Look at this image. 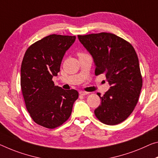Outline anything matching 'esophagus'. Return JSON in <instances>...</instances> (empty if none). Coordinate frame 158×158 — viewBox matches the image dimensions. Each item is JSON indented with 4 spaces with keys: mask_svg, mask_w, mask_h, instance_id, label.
Returning <instances> with one entry per match:
<instances>
[{
    "mask_svg": "<svg viewBox=\"0 0 158 158\" xmlns=\"http://www.w3.org/2000/svg\"><path fill=\"white\" fill-rule=\"evenodd\" d=\"M89 92H86V91H79V94L81 95V96H85V95H87L89 94Z\"/></svg>",
    "mask_w": 158,
    "mask_h": 158,
    "instance_id": "obj_1",
    "label": "esophagus"
}]
</instances>
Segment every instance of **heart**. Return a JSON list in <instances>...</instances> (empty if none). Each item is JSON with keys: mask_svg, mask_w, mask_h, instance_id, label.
<instances>
[{"mask_svg": "<svg viewBox=\"0 0 158 158\" xmlns=\"http://www.w3.org/2000/svg\"><path fill=\"white\" fill-rule=\"evenodd\" d=\"M82 54H84V52H79V53H78V56H79V55H82Z\"/></svg>", "mask_w": 158, "mask_h": 158, "instance_id": "b5f03b06", "label": "heart"}]
</instances>
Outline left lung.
<instances>
[{
    "mask_svg": "<svg viewBox=\"0 0 158 158\" xmlns=\"http://www.w3.org/2000/svg\"><path fill=\"white\" fill-rule=\"evenodd\" d=\"M94 58L95 74H104L111 87L95 110L102 123L116 125L131 114L139 98L143 79L137 54L129 42L106 32L78 35Z\"/></svg>",
    "mask_w": 158,
    "mask_h": 158,
    "instance_id": "left-lung-1",
    "label": "left lung"
}]
</instances>
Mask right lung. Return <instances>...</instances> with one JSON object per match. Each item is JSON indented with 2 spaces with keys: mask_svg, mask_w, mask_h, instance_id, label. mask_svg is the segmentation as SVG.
<instances>
[{
  "mask_svg": "<svg viewBox=\"0 0 158 158\" xmlns=\"http://www.w3.org/2000/svg\"><path fill=\"white\" fill-rule=\"evenodd\" d=\"M76 36L51 34L31 44L22 62L20 85L32 119L48 129L61 126L69 118L79 93L55 86L62 60Z\"/></svg>",
  "mask_w": 158,
  "mask_h": 158,
  "instance_id": "right-lung-1",
  "label": "right lung"
}]
</instances>
